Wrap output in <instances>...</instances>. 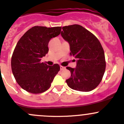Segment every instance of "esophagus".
Instances as JSON below:
<instances>
[{
    "mask_svg": "<svg viewBox=\"0 0 124 124\" xmlns=\"http://www.w3.org/2000/svg\"><path fill=\"white\" fill-rule=\"evenodd\" d=\"M65 68H66V67H64V66H60V70H62L65 69Z\"/></svg>",
    "mask_w": 124,
    "mask_h": 124,
    "instance_id": "esophagus-1",
    "label": "esophagus"
}]
</instances>
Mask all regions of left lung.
Returning a JSON list of instances; mask_svg holds the SVG:
<instances>
[{"mask_svg": "<svg viewBox=\"0 0 124 124\" xmlns=\"http://www.w3.org/2000/svg\"><path fill=\"white\" fill-rule=\"evenodd\" d=\"M62 37L69 43L70 55L77 58L76 68L67 67L71 76L66 81L73 90L90 92L101 83L105 70L104 49L98 39L79 24L62 28Z\"/></svg>", "mask_w": 124, "mask_h": 124, "instance_id": "obj_1", "label": "left lung"}]
</instances>
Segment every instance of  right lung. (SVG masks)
Here are the masks:
<instances>
[{
  "label": "right lung",
  "instance_id": "add662e5",
  "mask_svg": "<svg viewBox=\"0 0 124 124\" xmlns=\"http://www.w3.org/2000/svg\"><path fill=\"white\" fill-rule=\"evenodd\" d=\"M62 27L35 26L26 32L17 43L11 58L13 75L21 87L28 92L41 93L49 89L60 71L58 64L48 66L41 59L48 53V43L58 36Z\"/></svg>",
  "mask_w": 124,
  "mask_h": 124
}]
</instances>
